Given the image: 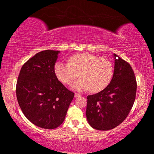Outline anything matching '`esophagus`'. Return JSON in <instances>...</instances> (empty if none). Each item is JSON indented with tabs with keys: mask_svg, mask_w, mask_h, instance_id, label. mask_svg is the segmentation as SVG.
Segmentation results:
<instances>
[{
	"mask_svg": "<svg viewBox=\"0 0 154 154\" xmlns=\"http://www.w3.org/2000/svg\"><path fill=\"white\" fill-rule=\"evenodd\" d=\"M79 96H81V94H77V93H75V98L79 97Z\"/></svg>",
	"mask_w": 154,
	"mask_h": 154,
	"instance_id": "1",
	"label": "esophagus"
}]
</instances>
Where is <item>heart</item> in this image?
<instances>
[{"instance_id":"heart-1","label":"heart","mask_w":154,"mask_h":154,"mask_svg":"<svg viewBox=\"0 0 154 154\" xmlns=\"http://www.w3.org/2000/svg\"><path fill=\"white\" fill-rule=\"evenodd\" d=\"M54 72L58 79L66 84L71 83L79 74L81 78L71 85L73 89L98 92L111 83L114 67L107 59L89 53H82L72 56L69 62H56Z\"/></svg>"}]
</instances>
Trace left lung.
I'll return each mask as SVG.
<instances>
[{
    "mask_svg": "<svg viewBox=\"0 0 154 154\" xmlns=\"http://www.w3.org/2000/svg\"><path fill=\"white\" fill-rule=\"evenodd\" d=\"M114 74L106 88L87 96L86 117L93 128L109 130L119 126L128 116L137 93V81L128 62L117 54Z\"/></svg>",
    "mask_w": 154,
    "mask_h": 154,
    "instance_id": "obj_1",
    "label": "left lung"
}]
</instances>
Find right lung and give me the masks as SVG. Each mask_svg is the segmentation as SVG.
Returning a JSON list of instances; mask_svg holds the SVG:
<instances>
[{"mask_svg":"<svg viewBox=\"0 0 154 154\" xmlns=\"http://www.w3.org/2000/svg\"><path fill=\"white\" fill-rule=\"evenodd\" d=\"M59 51L45 50L26 62L20 70L16 96L21 109L35 126L54 129L63 123L75 94L54 72Z\"/></svg>","mask_w":154,"mask_h":154,"instance_id":"add662e5","label":"right lung"}]
</instances>
